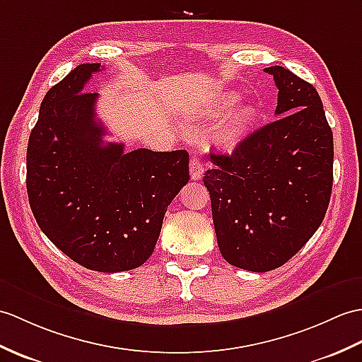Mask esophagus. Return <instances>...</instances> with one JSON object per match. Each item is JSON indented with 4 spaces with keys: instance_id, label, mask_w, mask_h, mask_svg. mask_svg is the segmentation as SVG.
Returning <instances> with one entry per match:
<instances>
[{
    "instance_id": "1",
    "label": "esophagus",
    "mask_w": 362,
    "mask_h": 362,
    "mask_svg": "<svg viewBox=\"0 0 362 362\" xmlns=\"http://www.w3.org/2000/svg\"><path fill=\"white\" fill-rule=\"evenodd\" d=\"M205 173V168H204V163H202V160L199 157H191L189 160V174H191V179L192 180H200L202 175H204Z\"/></svg>"
}]
</instances>
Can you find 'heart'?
Returning <instances> with one entry per match:
<instances>
[{
	"label": "heart",
	"mask_w": 362,
	"mask_h": 362,
	"mask_svg": "<svg viewBox=\"0 0 362 362\" xmlns=\"http://www.w3.org/2000/svg\"><path fill=\"white\" fill-rule=\"evenodd\" d=\"M239 100V92L228 89L221 92L208 106L209 117H223L226 113L229 114L223 119L219 128V136H217L219 145L228 151L236 149L243 140H247L259 122V111L255 105L243 103L234 110L232 108L238 105Z\"/></svg>",
	"instance_id": "heart-1"
}]
</instances>
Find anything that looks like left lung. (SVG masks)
I'll return each mask as SVG.
<instances>
[{
    "label": "left lung",
    "instance_id": "obj_1",
    "mask_svg": "<svg viewBox=\"0 0 362 362\" xmlns=\"http://www.w3.org/2000/svg\"><path fill=\"white\" fill-rule=\"evenodd\" d=\"M264 71L279 89V119L231 156L211 153L214 170L204 175L223 259L256 273L279 268L305 245L333 185V132L317 90L282 66Z\"/></svg>",
    "mask_w": 362,
    "mask_h": 362
}]
</instances>
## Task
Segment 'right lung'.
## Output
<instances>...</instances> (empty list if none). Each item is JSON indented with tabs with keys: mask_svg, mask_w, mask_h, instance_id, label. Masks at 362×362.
<instances>
[{
	"mask_svg": "<svg viewBox=\"0 0 362 362\" xmlns=\"http://www.w3.org/2000/svg\"><path fill=\"white\" fill-rule=\"evenodd\" d=\"M100 71V63L80 64L47 90L29 137L26 187L57 248L88 270L119 273L153 255L166 209L189 180V156L105 143L98 94L85 92Z\"/></svg>",
	"mask_w": 362,
	"mask_h": 362,
	"instance_id": "right-lung-1",
	"label": "right lung"
}]
</instances>
